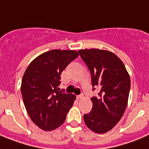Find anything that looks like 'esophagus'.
<instances>
[{
	"instance_id": "esophagus-1",
	"label": "esophagus",
	"mask_w": 149,
	"mask_h": 149,
	"mask_svg": "<svg viewBox=\"0 0 149 149\" xmlns=\"http://www.w3.org/2000/svg\"><path fill=\"white\" fill-rule=\"evenodd\" d=\"M77 97V99H78V100L83 99V98H84V94H80V95H78Z\"/></svg>"
}]
</instances>
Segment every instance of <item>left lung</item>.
<instances>
[{
  "label": "left lung",
  "mask_w": 149,
  "mask_h": 149,
  "mask_svg": "<svg viewBox=\"0 0 149 149\" xmlns=\"http://www.w3.org/2000/svg\"><path fill=\"white\" fill-rule=\"evenodd\" d=\"M79 56L91 74L93 108L84 115L86 125L96 133H105L113 128L125 113L129 96L131 80L124 63L115 54L107 50H79Z\"/></svg>",
  "instance_id": "left-lung-1"
}]
</instances>
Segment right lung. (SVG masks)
<instances>
[{
	"label": "right lung",
	"instance_id": "add662e5",
	"mask_svg": "<svg viewBox=\"0 0 149 149\" xmlns=\"http://www.w3.org/2000/svg\"><path fill=\"white\" fill-rule=\"evenodd\" d=\"M79 56L73 50L54 49L35 58L24 72L22 98L31 120L45 131L59 127L65 120L76 96L59 91L60 75Z\"/></svg>",
	"mask_w": 149,
	"mask_h": 149
}]
</instances>
